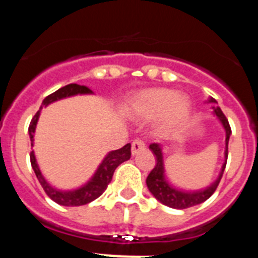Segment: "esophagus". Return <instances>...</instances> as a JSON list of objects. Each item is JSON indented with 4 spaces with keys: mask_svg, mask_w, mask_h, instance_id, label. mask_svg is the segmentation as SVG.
<instances>
[{
    "mask_svg": "<svg viewBox=\"0 0 258 258\" xmlns=\"http://www.w3.org/2000/svg\"><path fill=\"white\" fill-rule=\"evenodd\" d=\"M145 149H146V146L143 141L141 140L133 141V143H132V155L134 156V155L140 154V152H142Z\"/></svg>",
    "mask_w": 258,
    "mask_h": 258,
    "instance_id": "esophagus-1",
    "label": "esophagus"
}]
</instances>
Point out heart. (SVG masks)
I'll return each instance as SVG.
<instances>
[{
  "mask_svg": "<svg viewBox=\"0 0 258 258\" xmlns=\"http://www.w3.org/2000/svg\"><path fill=\"white\" fill-rule=\"evenodd\" d=\"M125 116L133 120L154 118V131L168 133L183 124L191 112L190 98L172 89L149 88L133 93L121 104Z\"/></svg>",
  "mask_w": 258,
  "mask_h": 258,
  "instance_id": "1",
  "label": "heart"
}]
</instances>
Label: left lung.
Returning <instances> with one entry per match:
<instances>
[{
	"label": "left lung",
	"mask_w": 258,
	"mask_h": 258,
	"mask_svg": "<svg viewBox=\"0 0 258 258\" xmlns=\"http://www.w3.org/2000/svg\"><path fill=\"white\" fill-rule=\"evenodd\" d=\"M206 103H211L213 106L212 107V109H213L212 113L220 121L221 126L223 127V132H225V152H223L222 166H221V170L218 173L217 178L214 179L209 186H207L204 188H199V190H183V188L174 186L169 181L168 175H166L163 146L160 143H152V145H150V150H151L152 154L156 157V165H155V168L151 170V173H150L147 179H146V184H147V188L150 190V192L161 204H164L166 207H170V208L184 209L198 206V204H202V203H204L207 199H209L212 197V194L216 191L221 178H222L223 170H225V166H226L227 161V147H229L231 129H230L226 116L223 115L221 108L217 106V101L214 98L209 97Z\"/></svg>",
	"instance_id": "8db88e82"
}]
</instances>
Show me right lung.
<instances>
[{
    "mask_svg": "<svg viewBox=\"0 0 258 258\" xmlns=\"http://www.w3.org/2000/svg\"><path fill=\"white\" fill-rule=\"evenodd\" d=\"M94 94V93L88 88V86L84 85H77V84H70V85H66L63 88L58 89L56 92H54L52 94L47 95L44 99L42 104H41L40 109L37 111L33 118H32L31 124L28 127V134L29 140H31V147L35 146V134H36V127H37L38 118L41 115V109L44 107H47L49 104L54 103L56 101H60V99H66V98L75 97V95H90ZM131 143L125 145L124 147H121L120 150H115V151H109L108 154H106V156L103 157V160L101 161V164L98 165V168L95 169L94 174L88 179L84 184L79 186L76 188H72V190H60V188L52 186L46 178L45 175L42 174L40 169V165L37 163V159H36L35 150L31 151V164L32 168L35 170V174L37 177L38 182L41 183L42 188L45 190V192L47 194V197L51 200L59 204V206L64 207H79L84 206V204H88V203L93 202L97 198H99L102 194L104 192V190L107 188L108 183L112 179V175L115 169L117 168L120 164H122L124 161L129 160L131 159Z\"/></svg>",
    "mask_w": 258,
    "mask_h": 258,
    "instance_id": "add662e5",
    "label": "right lung"
}]
</instances>
